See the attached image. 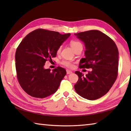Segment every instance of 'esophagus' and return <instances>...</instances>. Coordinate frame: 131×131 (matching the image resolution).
Listing matches in <instances>:
<instances>
[{
	"label": "esophagus",
	"mask_w": 131,
	"mask_h": 131,
	"mask_svg": "<svg viewBox=\"0 0 131 131\" xmlns=\"http://www.w3.org/2000/svg\"><path fill=\"white\" fill-rule=\"evenodd\" d=\"M66 73H67V74H70L72 73V71L69 70H66Z\"/></svg>",
	"instance_id": "34e87169"
}]
</instances>
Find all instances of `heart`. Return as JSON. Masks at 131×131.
Returning a JSON list of instances; mask_svg holds the SVG:
<instances>
[{
    "instance_id": "b5f03b06",
    "label": "heart",
    "mask_w": 131,
    "mask_h": 131,
    "mask_svg": "<svg viewBox=\"0 0 131 131\" xmlns=\"http://www.w3.org/2000/svg\"><path fill=\"white\" fill-rule=\"evenodd\" d=\"M70 46L72 47V48H73L74 50L77 47H78L80 45H82L81 43L80 42H79L78 41H77V40H71L70 41ZM61 51V47L58 49L57 50V52L59 53ZM62 63L64 65H65L66 66H68L69 68H71L73 67V63H72L70 61H64L62 62Z\"/></svg>"
}]
</instances>
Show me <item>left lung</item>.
<instances>
[{
	"mask_svg": "<svg viewBox=\"0 0 131 131\" xmlns=\"http://www.w3.org/2000/svg\"><path fill=\"white\" fill-rule=\"evenodd\" d=\"M85 46V57L80 61L82 68H92L84 75L79 71L74 85L76 92L83 98L94 100L106 94L118 76L119 52L112 39L99 30H92L75 34Z\"/></svg>",
	"mask_w": 131,
	"mask_h": 131,
	"instance_id": "1",
	"label": "left lung"
}]
</instances>
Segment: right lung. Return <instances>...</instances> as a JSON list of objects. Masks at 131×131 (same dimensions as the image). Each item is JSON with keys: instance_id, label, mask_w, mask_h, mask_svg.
<instances>
[{"instance_id": "right-lung-1", "label": "right lung", "mask_w": 131, "mask_h": 131, "mask_svg": "<svg viewBox=\"0 0 131 131\" xmlns=\"http://www.w3.org/2000/svg\"><path fill=\"white\" fill-rule=\"evenodd\" d=\"M39 29L27 35L17 48V77L22 88L32 97L45 98L57 91L66 75L65 69L44 68L48 60L56 57L58 49L70 36Z\"/></svg>"}]
</instances>
